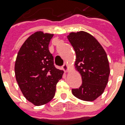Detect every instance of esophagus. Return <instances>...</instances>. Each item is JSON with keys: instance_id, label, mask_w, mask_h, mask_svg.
<instances>
[{"instance_id": "1", "label": "esophagus", "mask_w": 125, "mask_h": 125, "mask_svg": "<svg viewBox=\"0 0 125 125\" xmlns=\"http://www.w3.org/2000/svg\"><path fill=\"white\" fill-rule=\"evenodd\" d=\"M62 68L63 70L65 71L66 73H67V72H68V71H70V68H69V66H68V64L67 63H65L63 64V66H62Z\"/></svg>"}]
</instances>
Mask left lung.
<instances>
[{"label": "left lung", "mask_w": 125, "mask_h": 125, "mask_svg": "<svg viewBox=\"0 0 125 125\" xmlns=\"http://www.w3.org/2000/svg\"><path fill=\"white\" fill-rule=\"evenodd\" d=\"M76 54L75 68L82 76L79 88L72 89L74 96L84 101L96 100L104 91L110 68L105 50L91 34L80 31L67 36Z\"/></svg>", "instance_id": "left-lung-1"}]
</instances>
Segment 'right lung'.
Masks as SVG:
<instances>
[{
	"label": "right lung",
	"mask_w": 125,
	"mask_h": 125,
	"mask_svg": "<svg viewBox=\"0 0 125 125\" xmlns=\"http://www.w3.org/2000/svg\"><path fill=\"white\" fill-rule=\"evenodd\" d=\"M53 34L36 32L25 40L18 52L14 66L16 82L28 101L43 105L54 96L56 85L63 71L54 66L48 49Z\"/></svg>",
	"instance_id": "add662e5"
}]
</instances>
